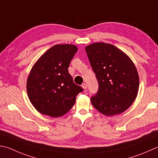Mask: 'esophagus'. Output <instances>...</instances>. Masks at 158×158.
<instances>
[{
    "label": "esophagus",
    "mask_w": 158,
    "mask_h": 158,
    "mask_svg": "<svg viewBox=\"0 0 158 158\" xmlns=\"http://www.w3.org/2000/svg\"><path fill=\"white\" fill-rule=\"evenodd\" d=\"M81 87L83 88V89H84V90H86V88H87V84H83L82 85H81Z\"/></svg>",
    "instance_id": "34e87169"
}]
</instances>
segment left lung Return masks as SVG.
<instances>
[{
	"label": "left lung",
	"mask_w": 158,
	"mask_h": 158,
	"mask_svg": "<svg viewBox=\"0 0 158 158\" xmlns=\"http://www.w3.org/2000/svg\"><path fill=\"white\" fill-rule=\"evenodd\" d=\"M99 84L91 97L93 106L106 116L121 114L131 106L139 90L135 65L124 52L113 45L94 43L85 47Z\"/></svg>",
	"instance_id": "8db88e82"
}]
</instances>
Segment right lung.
<instances>
[{
    "label": "right lung",
    "mask_w": 158,
    "mask_h": 158,
    "mask_svg": "<svg viewBox=\"0 0 158 158\" xmlns=\"http://www.w3.org/2000/svg\"><path fill=\"white\" fill-rule=\"evenodd\" d=\"M77 52L74 45H55L31 68L27 93L31 104L39 113L52 117L64 115L75 104L76 96L84 90L74 84L68 73Z\"/></svg>",
    "instance_id": "obj_1"
}]
</instances>
